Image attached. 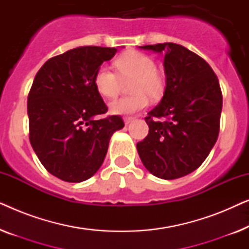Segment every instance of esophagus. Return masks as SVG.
Returning <instances> with one entry per match:
<instances>
[{
	"label": "esophagus",
	"mask_w": 249,
	"mask_h": 249,
	"mask_svg": "<svg viewBox=\"0 0 249 249\" xmlns=\"http://www.w3.org/2000/svg\"><path fill=\"white\" fill-rule=\"evenodd\" d=\"M124 121L125 124H129L131 121H134V118H132V117H125V118H124Z\"/></svg>",
	"instance_id": "34e87169"
}]
</instances>
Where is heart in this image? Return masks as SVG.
<instances>
[{
  "instance_id": "b5f03b06",
  "label": "heart",
  "mask_w": 249,
  "mask_h": 249,
  "mask_svg": "<svg viewBox=\"0 0 249 249\" xmlns=\"http://www.w3.org/2000/svg\"><path fill=\"white\" fill-rule=\"evenodd\" d=\"M115 73L107 66L98 68L94 84L98 93L107 98H114L120 93L122 80L130 83L131 96L112 102L110 111L113 114H134L147 107L148 96L158 100L164 94V74L156 69L155 61L147 54L138 51H128L115 60Z\"/></svg>"
}]
</instances>
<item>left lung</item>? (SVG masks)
Returning a JSON list of instances; mask_svg holds the SVG:
<instances>
[{
	"label": "left lung",
	"mask_w": 249,
	"mask_h": 249,
	"mask_svg": "<svg viewBox=\"0 0 249 249\" xmlns=\"http://www.w3.org/2000/svg\"><path fill=\"white\" fill-rule=\"evenodd\" d=\"M164 54L165 90L145 118L149 132L137 144L142 164L153 176L172 180L205 161L219 136L222 93L205 60L175 43L139 46Z\"/></svg>",
	"instance_id": "obj_1"
}]
</instances>
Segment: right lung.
I'll return each instance as SVG.
<instances>
[{
    "label": "right lung",
    "instance_id": "add662e5",
    "mask_svg": "<svg viewBox=\"0 0 249 249\" xmlns=\"http://www.w3.org/2000/svg\"><path fill=\"white\" fill-rule=\"evenodd\" d=\"M115 47L80 46L47 60L27 102L29 141L51 175L67 182L89 179L101 168L112 135L124 127L119 115L96 119L107 107L94 84Z\"/></svg>",
    "mask_w": 249,
    "mask_h": 249
}]
</instances>
